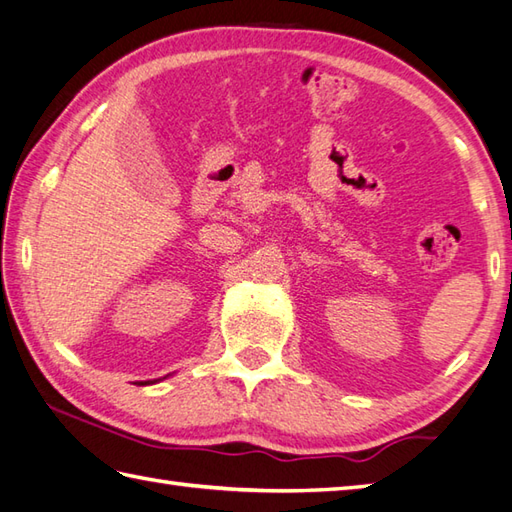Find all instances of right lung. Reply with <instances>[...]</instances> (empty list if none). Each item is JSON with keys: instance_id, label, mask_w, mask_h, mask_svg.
Wrapping results in <instances>:
<instances>
[{"instance_id": "add662e5", "label": "right lung", "mask_w": 512, "mask_h": 512, "mask_svg": "<svg viewBox=\"0 0 512 512\" xmlns=\"http://www.w3.org/2000/svg\"><path fill=\"white\" fill-rule=\"evenodd\" d=\"M139 384H150V382H139Z\"/></svg>"}]
</instances>
